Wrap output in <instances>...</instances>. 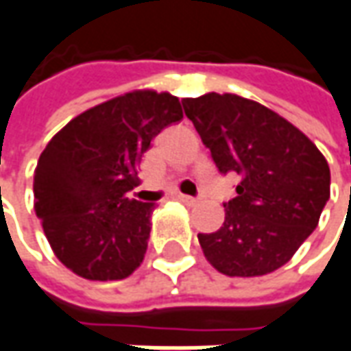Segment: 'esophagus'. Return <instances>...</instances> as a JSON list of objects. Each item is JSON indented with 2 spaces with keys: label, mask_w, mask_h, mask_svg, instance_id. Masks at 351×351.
Masks as SVG:
<instances>
[{
  "label": "esophagus",
  "mask_w": 351,
  "mask_h": 351,
  "mask_svg": "<svg viewBox=\"0 0 351 351\" xmlns=\"http://www.w3.org/2000/svg\"><path fill=\"white\" fill-rule=\"evenodd\" d=\"M178 200H181L183 204H187V206H195V204H199L200 199L199 197H189V195H178Z\"/></svg>",
  "instance_id": "esophagus-1"
}]
</instances>
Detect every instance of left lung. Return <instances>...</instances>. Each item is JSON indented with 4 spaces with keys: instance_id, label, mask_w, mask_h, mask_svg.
<instances>
[{
    "instance_id": "obj_1",
    "label": "left lung",
    "mask_w": 351,
    "mask_h": 351,
    "mask_svg": "<svg viewBox=\"0 0 351 351\" xmlns=\"http://www.w3.org/2000/svg\"><path fill=\"white\" fill-rule=\"evenodd\" d=\"M219 173H237L226 221L199 233L206 260L229 277L265 275L291 260L317 227L330 197L325 156L298 128L250 99L206 93L183 99Z\"/></svg>"
}]
</instances>
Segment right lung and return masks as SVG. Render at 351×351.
<instances>
[{
    "instance_id": "right-lung-1",
    "label": "right lung",
    "mask_w": 351,
    "mask_h": 351,
    "mask_svg": "<svg viewBox=\"0 0 351 351\" xmlns=\"http://www.w3.org/2000/svg\"><path fill=\"white\" fill-rule=\"evenodd\" d=\"M183 118L170 93L134 91L70 120L40 154L34 210L60 262L84 279L118 281L147 252L154 202L128 199L143 152Z\"/></svg>"
}]
</instances>
